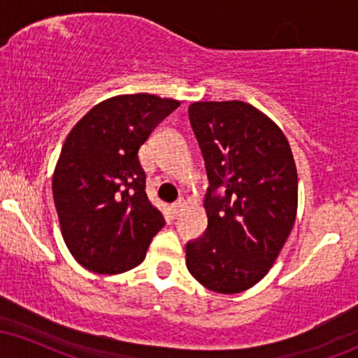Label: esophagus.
I'll return each mask as SVG.
<instances>
[{
	"label": "esophagus",
	"instance_id": "34e87169",
	"mask_svg": "<svg viewBox=\"0 0 358 358\" xmlns=\"http://www.w3.org/2000/svg\"><path fill=\"white\" fill-rule=\"evenodd\" d=\"M183 207H185L183 200H176V202L171 205V213H173V217H178L180 212L183 210Z\"/></svg>",
	"mask_w": 358,
	"mask_h": 358
}]
</instances>
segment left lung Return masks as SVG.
<instances>
[{
  "label": "left lung",
  "instance_id": "left-lung-1",
  "mask_svg": "<svg viewBox=\"0 0 358 358\" xmlns=\"http://www.w3.org/2000/svg\"><path fill=\"white\" fill-rule=\"evenodd\" d=\"M188 117L208 188L202 237L187 268L215 293L249 289L268 274L296 219L298 173L282 131L242 101L193 102Z\"/></svg>",
  "mask_w": 358,
  "mask_h": 358
}]
</instances>
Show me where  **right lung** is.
Returning <instances> with one entry per match:
<instances>
[{"label":"right lung","mask_w":358,"mask_h":358,"mask_svg":"<svg viewBox=\"0 0 358 358\" xmlns=\"http://www.w3.org/2000/svg\"><path fill=\"white\" fill-rule=\"evenodd\" d=\"M178 106L153 94L116 96L69 133L53 173V200L65 244L85 269L119 274L136 268L165 225L148 200L138 151Z\"/></svg>","instance_id":"1"}]
</instances>
